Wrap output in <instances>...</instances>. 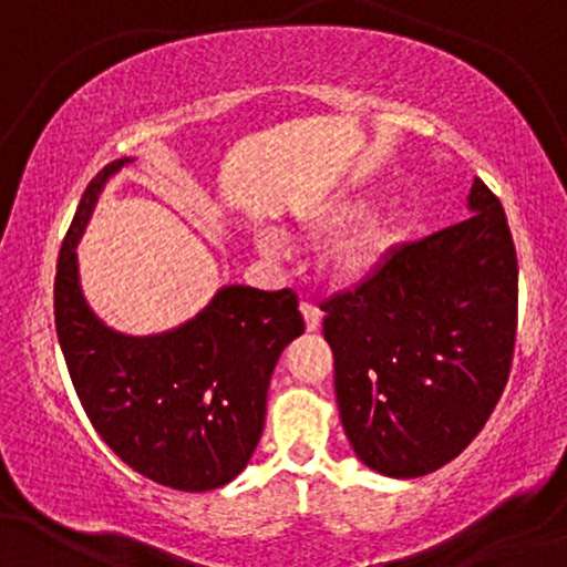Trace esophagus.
Masks as SVG:
<instances>
[{
	"label": "esophagus",
	"mask_w": 567,
	"mask_h": 567,
	"mask_svg": "<svg viewBox=\"0 0 567 567\" xmlns=\"http://www.w3.org/2000/svg\"><path fill=\"white\" fill-rule=\"evenodd\" d=\"M301 315H303L306 330H309V333H315V330H320V324H322V311L317 309L315 303L303 301V303H301Z\"/></svg>",
	"instance_id": "1"
}]
</instances>
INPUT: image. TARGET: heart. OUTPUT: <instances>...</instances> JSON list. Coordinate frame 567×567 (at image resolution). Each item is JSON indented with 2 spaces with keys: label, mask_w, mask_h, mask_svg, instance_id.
Here are the masks:
<instances>
[{
  "label": "heart",
  "mask_w": 567,
  "mask_h": 567,
  "mask_svg": "<svg viewBox=\"0 0 567 567\" xmlns=\"http://www.w3.org/2000/svg\"><path fill=\"white\" fill-rule=\"evenodd\" d=\"M357 210H360V202L330 199L301 220V231L306 237H324V234L336 231L338 226L347 224ZM389 245H392V237H389V229L383 226V220L375 216H357L349 226H343V229L330 239L328 250H324L322 256V264L336 282L354 285L362 282V279L379 269ZM258 247H261L264 256H279V245L271 234L264 231L261 237H258Z\"/></svg>",
  "instance_id": "heart-1"
}]
</instances>
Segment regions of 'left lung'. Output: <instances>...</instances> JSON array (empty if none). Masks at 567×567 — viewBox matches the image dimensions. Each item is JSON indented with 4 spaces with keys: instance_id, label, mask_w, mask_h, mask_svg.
Returning <instances> with one entry per match:
<instances>
[{
    "instance_id": "8db88e82",
    "label": "left lung",
    "mask_w": 567,
    "mask_h": 567,
    "mask_svg": "<svg viewBox=\"0 0 567 567\" xmlns=\"http://www.w3.org/2000/svg\"><path fill=\"white\" fill-rule=\"evenodd\" d=\"M472 216L394 247L322 303L343 432L362 464L424 477L477 437L512 368L517 252L504 207L474 178Z\"/></svg>"
}]
</instances>
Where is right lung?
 <instances>
[{"label": "right lung", "mask_w": 567, "mask_h": 567, "mask_svg": "<svg viewBox=\"0 0 567 567\" xmlns=\"http://www.w3.org/2000/svg\"><path fill=\"white\" fill-rule=\"evenodd\" d=\"M127 162L90 181L61 245L58 341L90 424L130 470L173 491H216L245 470L261 440L271 373L303 333L298 296L226 285L167 333L106 328L82 296L76 245L106 181Z\"/></svg>", "instance_id": "1"}]
</instances>
